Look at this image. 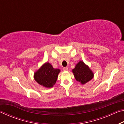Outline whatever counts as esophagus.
<instances>
[{"label": "esophagus", "mask_w": 124, "mask_h": 124, "mask_svg": "<svg viewBox=\"0 0 124 124\" xmlns=\"http://www.w3.org/2000/svg\"><path fill=\"white\" fill-rule=\"evenodd\" d=\"M68 68H67V67H63V70L64 71H67V70H68Z\"/></svg>", "instance_id": "obj_1"}]
</instances>
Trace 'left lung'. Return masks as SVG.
Segmentation results:
<instances>
[{
	"mask_svg": "<svg viewBox=\"0 0 124 124\" xmlns=\"http://www.w3.org/2000/svg\"><path fill=\"white\" fill-rule=\"evenodd\" d=\"M77 81L85 84L93 78V74L84 62L80 61L72 70Z\"/></svg>",
	"mask_w": 124,
	"mask_h": 124,
	"instance_id": "1",
	"label": "left lung"
}]
</instances>
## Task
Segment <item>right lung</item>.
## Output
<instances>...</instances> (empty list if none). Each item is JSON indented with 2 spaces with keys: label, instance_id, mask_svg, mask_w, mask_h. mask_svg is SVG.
Listing matches in <instances>:
<instances>
[{
  "label": "right lung",
  "instance_id": "right-lung-1",
  "mask_svg": "<svg viewBox=\"0 0 124 124\" xmlns=\"http://www.w3.org/2000/svg\"><path fill=\"white\" fill-rule=\"evenodd\" d=\"M60 72L59 69L54 68L51 64L46 62L34 73V79L43 86L51 87L56 83Z\"/></svg>",
  "mask_w": 124,
  "mask_h": 124
}]
</instances>
